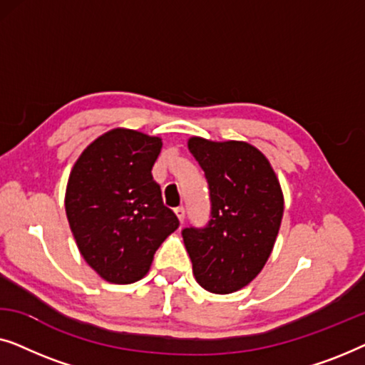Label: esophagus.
Segmentation results:
<instances>
[{"mask_svg":"<svg viewBox=\"0 0 365 365\" xmlns=\"http://www.w3.org/2000/svg\"><path fill=\"white\" fill-rule=\"evenodd\" d=\"M174 212H176V216H178V219H179V222H184V217H186V211H184V207L181 206V207H176L174 209Z\"/></svg>","mask_w":365,"mask_h":365,"instance_id":"esophagus-1","label":"esophagus"}]
</instances>
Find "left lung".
Here are the masks:
<instances>
[{"label":"left lung","instance_id":"8db88e82","mask_svg":"<svg viewBox=\"0 0 365 365\" xmlns=\"http://www.w3.org/2000/svg\"><path fill=\"white\" fill-rule=\"evenodd\" d=\"M187 148L211 196L207 226L182 229L194 277L209 292H236L271 256L284 212L281 184L267 158L249 143L194 136Z\"/></svg>","mask_w":365,"mask_h":365}]
</instances>
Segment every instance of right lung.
Wrapping results in <instances>:
<instances>
[{"mask_svg":"<svg viewBox=\"0 0 365 365\" xmlns=\"http://www.w3.org/2000/svg\"><path fill=\"white\" fill-rule=\"evenodd\" d=\"M161 148V138L111 129L84 149L69 174V227L84 261L104 281L143 279L154 252L179 227L151 174Z\"/></svg>","mask_w":365,"mask_h":365,"instance_id":"right-lung-1","label":"right lung"}]
</instances>
